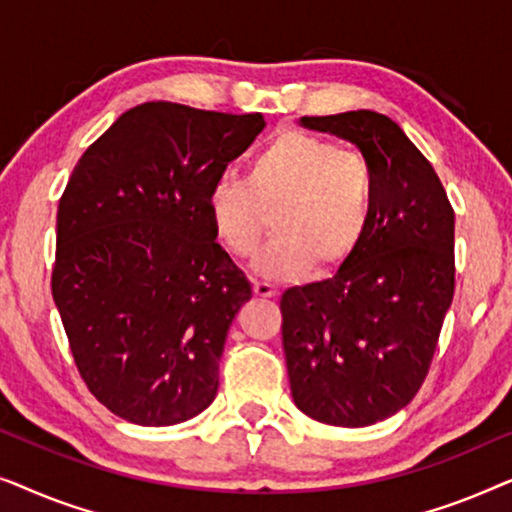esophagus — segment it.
Wrapping results in <instances>:
<instances>
[{"instance_id":"obj_1","label":"esophagus","mask_w":512,"mask_h":512,"mask_svg":"<svg viewBox=\"0 0 512 512\" xmlns=\"http://www.w3.org/2000/svg\"><path fill=\"white\" fill-rule=\"evenodd\" d=\"M254 293L258 298H275L277 289H275V286L265 284V282H254Z\"/></svg>"}]
</instances>
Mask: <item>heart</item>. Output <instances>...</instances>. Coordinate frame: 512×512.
Instances as JSON below:
<instances>
[{
  "instance_id": "b5f03b06",
  "label": "heart",
  "mask_w": 512,
  "mask_h": 512,
  "mask_svg": "<svg viewBox=\"0 0 512 512\" xmlns=\"http://www.w3.org/2000/svg\"><path fill=\"white\" fill-rule=\"evenodd\" d=\"M373 205L368 160L300 130L272 137L249 160L247 179L216 177L205 198L216 240L237 258L254 254L272 214L275 237L254 263L268 279L342 268L368 233Z\"/></svg>"
}]
</instances>
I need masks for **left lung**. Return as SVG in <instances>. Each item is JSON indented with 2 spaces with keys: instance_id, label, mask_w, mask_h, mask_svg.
Returning a JSON list of instances; mask_svg holds the SVG:
<instances>
[{
  "instance_id": "1",
  "label": "left lung",
  "mask_w": 512,
  "mask_h": 512,
  "mask_svg": "<svg viewBox=\"0 0 512 512\" xmlns=\"http://www.w3.org/2000/svg\"><path fill=\"white\" fill-rule=\"evenodd\" d=\"M359 146L375 179L368 233L331 279L286 289L282 342L307 417L370 426L422 387L454 296V212L436 170L389 116H303Z\"/></svg>"
}]
</instances>
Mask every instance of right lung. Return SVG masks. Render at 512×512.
I'll list each match as a JSON object with an SVG mask.
<instances>
[{
  "label": "right lung",
  "mask_w": 512,
  "mask_h": 512,
  "mask_svg": "<svg viewBox=\"0 0 512 512\" xmlns=\"http://www.w3.org/2000/svg\"><path fill=\"white\" fill-rule=\"evenodd\" d=\"M263 128L261 114L144 102L67 181L53 300L83 382L121 419L172 426L214 401L251 284L216 242L205 198Z\"/></svg>",
  "instance_id": "add662e5"
}]
</instances>
